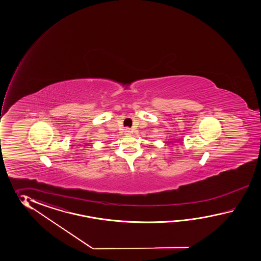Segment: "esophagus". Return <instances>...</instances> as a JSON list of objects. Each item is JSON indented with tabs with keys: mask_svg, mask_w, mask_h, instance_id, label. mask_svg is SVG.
Returning a JSON list of instances; mask_svg holds the SVG:
<instances>
[{
	"mask_svg": "<svg viewBox=\"0 0 261 261\" xmlns=\"http://www.w3.org/2000/svg\"><path fill=\"white\" fill-rule=\"evenodd\" d=\"M125 133H130V130H129V128H126V129H125Z\"/></svg>",
	"mask_w": 261,
	"mask_h": 261,
	"instance_id": "obj_1",
	"label": "esophagus"
}]
</instances>
